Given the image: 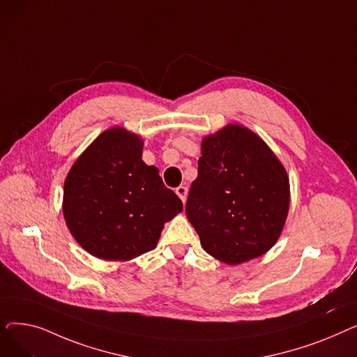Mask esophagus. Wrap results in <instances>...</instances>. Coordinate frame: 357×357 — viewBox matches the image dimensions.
<instances>
[{
	"instance_id": "esophagus-1",
	"label": "esophagus",
	"mask_w": 357,
	"mask_h": 357,
	"mask_svg": "<svg viewBox=\"0 0 357 357\" xmlns=\"http://www.w3.org/2000/svg\"><path fill=\"white\" fill-rule=\"evenodd\" d=\"M175 192H176V195L182 199V202H185V199H186V194H188V188H186V186H178V188L175 190Z\"/></svg>"
}]
</instances>
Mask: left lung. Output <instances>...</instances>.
Returning a JSON list of instances; mask_svg holds the SVG:
<instances>
[{"instance_id": "1", "label": "left lung", "mask_w": 357, "mask_h": 357, "mask_svg": "<svg viewBox=\"0 0 357 357\" xmlns=\"http://www.w3.org/2000/svg\"><path fill=\"white\" fill-rule=\"evenodd\" d=\"M287 169L259 135L227 124L202 137L186 217L210 256L240 265L271 250L289 211Z\"/></svg>"}]
</instances>
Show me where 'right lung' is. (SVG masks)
I'll list each match as a JSON object with an SVG mask.
<instances>
[{
    "label": "right lung",
    "mask_w": 357,
    "mask_h": 357,
    "mask_svg": "<svg viewBox=\"0 0 357 357\" xmlns=\"http://www.w3.org/2000/svg\"><path fill=\"white\" fill-rule=\"evenodd\" d=\"M143 139L111 127L75 160L63 185L66 226L89 255L127 261L153 250L183 205L142 159Z\"/></svg>",
    "instance_id": "add662e5"
}]
</instances>
